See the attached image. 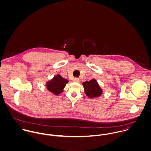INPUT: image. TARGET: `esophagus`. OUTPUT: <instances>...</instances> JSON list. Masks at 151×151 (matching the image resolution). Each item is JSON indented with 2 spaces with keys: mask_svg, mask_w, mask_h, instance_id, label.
Wrapping results in <instances>:
<instances>
[{
  "mask_svg": "<svg viewBox=\"0 0 151 151\" xmlns=\"http://www.w3.org/2000/svg\"><path fill=\"white\" fill-rule=\"evenodd\" d=\"M73 81L74 82H76V83H80V80L78 78H74V80H73Z\"/></svg>",
  "mask_w": 151,
  "mask_h": 151,
  "instance_id": "esophagus-1",
  "label": "esophagus"
}]
</instances>
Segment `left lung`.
<instances>
[{
	"label": "left lung",
	"mask_w": 151,
	"mask_h": 151,
	"mask_svg": "<svg viewBox=\"0 0 151 151\" xmlns=\"http://www.w3.org/2000/svg\"><path fill=\"white\" fill-rule=\"evenodd\" d=\"M86 95L92 98L101 96L102 93V89L99 87L97 81L92 79L89 81H86L83 84Z\"/></svg>",
	"instance_id": "left-lung-1"
}]
</instances>
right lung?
<instances>
[{
  "label": "right lung",
  "mask_w": 151,
  "mask_h": 151,
  "mask_svg": "<svg viewBox=\"0 0 151 151\" xmlns=\"http://www.w3.org/2000/svg\"><path fill=\"white\" fill-rule=\"evenodd\" d=\"M68 81L60 75L56 76L51 81L46 83L47 89L56 95L60 94Z\"/></svg>",
  "instance_id": "1"
}]
</instances>
